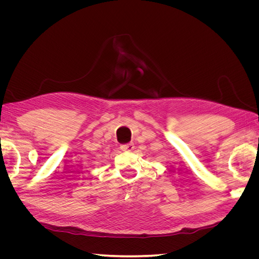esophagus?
<instances>
[{"label": "esophagus", "mask_w": 259, "mask_h": 259, "mask_svg": "<svg viewBox=\"0 0 259 259\" xmlns=\"http://www.w3.org/2000/svg\"><path fill=\"white\" fill-rule=\"evenodd\" d=\"M120 148H121L122 151H133V150H134L135 146H134V144H133V143H130V144L121 145Z\"/></svg>", "instance_id": "34e87169"}]
</instances>
